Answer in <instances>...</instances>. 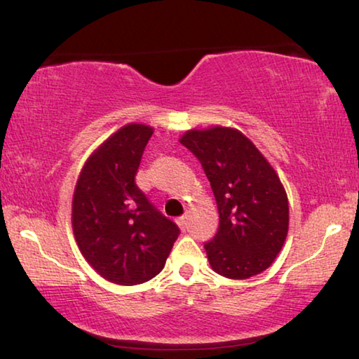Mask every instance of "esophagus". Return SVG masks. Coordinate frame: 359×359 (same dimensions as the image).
Here are the masks:
<instances>
[{
    "mask_svg": "<svg viewBox=\"0 0 359 359\" xmlns=\"http://www.w3.org/2000/svg\"><path fill=\"white\" fill-rule=\"evenodd\" d=\"M176 224L180 226L181 231H186V227H187V216H181V218L176 219Z\"/></svg>",
    "mask_w": 359,
    "mask_h": 359,
    "instance_id": "esophagus-1",
    "label": "esophagus"
}]
</instances>
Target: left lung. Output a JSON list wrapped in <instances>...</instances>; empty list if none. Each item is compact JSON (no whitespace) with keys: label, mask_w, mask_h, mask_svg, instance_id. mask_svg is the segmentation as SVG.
<instances>
[{"label":"left lung","mask_w":359,"mask_h":359,"mask_svg":"<svg viewBox=\"0 0 359 359\" xmlns=\"http://www.w3.org/2000/svg\"><path fill=\"white\" fill-rule=\"evenodd\" d=\"M180 143L202 163L218 205V232L205 243L211 269L232 280L264 272L281 251L290 226L278 175L237 128H194Z\"/></svg>","instance_id":"1"}]
</instances>
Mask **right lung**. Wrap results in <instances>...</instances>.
I'll return each instance as SVG.
<instances>
[{
	"instance_id": "add662e5",
	"label": "right lung",
	"mask_w": 359,
	"mask_h": 359,
	"mask_svg": "<svg viewBox=\"0 0 359 359\" xmlns=\"http://www.w3.org/2000/svg\"><path fill=\"white\" fill-rule=\"evenodd\" d=\"M152 133L144 124L119 128L87 158L74 187L76 243L86 261L116 285L154 278L180 235L135 183Z\"/></svg>"
}]
</instances>
